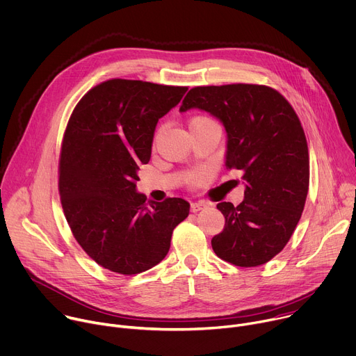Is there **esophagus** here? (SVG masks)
Here are the masks:
<instances>
[{
	"label": "esophagus",
	"mask_w": 356,
	"mask_h": 356,
	"mask_svg": "<svg viewBox=\"0 0 356 356\" xmlns=\"http://www.w3.org/2000/svg\"><path fill=\"white\" fill-rule=\"evenodd\" d=\"M207 207V204L204 203V202H193V203H191V211H199V210H203V209H206Z\"/></svg>",
	"instance_id": "obj_1"
}]
</instances>
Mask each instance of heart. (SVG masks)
I'll list each match as a JSON object with an SVG mask.
<instances>
[{
  "instance_id": "1",
  "label": "heart",
  "mask_w": 356,
  "mask_h": 356,
  "mask_svg": "<svg viewBox=\"0 0 356 356\" xmlns=\"http://www.w3.org/2000/svg\"><path fill=\"white\" fill-rule=\"evenodd\" d=\"M203 123H215L213 122L210 118H207V116H196V118H193L191 122H189V126H193V124H203ZM193 184L195 182H199L200 181V175H195V177H192V179H191Z\"/></svg>"
}]
</instances>
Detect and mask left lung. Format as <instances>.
Listing matches in <instances>:
<instances>
[{
    "label": "left lung",
    "instance_id": "left-lung-1",
    "mask_svg": "<svg viewBox=\"0 0 356 356\" xmlns=\"http://www.w3.org/2000/svg\"><path fill=\"white\" fill-rule=\"evenodd\" d=\"M204 111L226 130V168L241 170L244 200L218 203L226 219L213 251L237 266H258L293 234L309 191V150L300 120L277 91L254 84L192 88L179 112Z\"/></svg>",
    "mask_w": 356,
    "mask_h": 356
}]
</instances>
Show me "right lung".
I'll list each match as a JSON object with an SVG mask.
<instances>
[{"instance_id": "add662e5", "label": "right lung", "mask_w": 356, "mask_h": 356, "mask_svg": "<svg viewBox=\"0 0 356 356\" xmlns=\"http://www.w3.org/2000/svg\"><path fill=\"white\" fill-rule=\"evenodd\" d=\"M186 91L115 79L88 91L68 120L58 178L64 215L83 250L112 272L136 275L161 262L189 215L185 199L147 202L136 188L159 119Z\"/></svg>"}]
</instances>
